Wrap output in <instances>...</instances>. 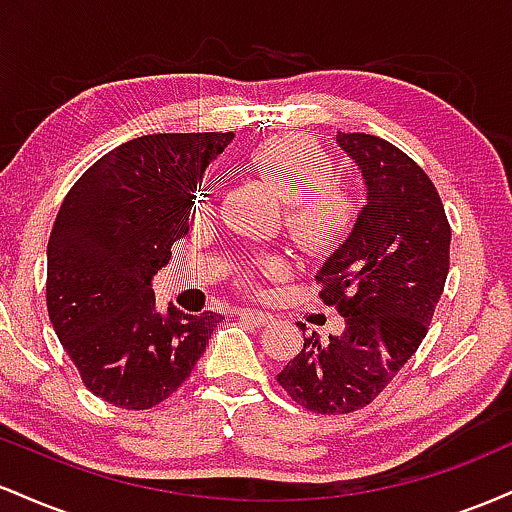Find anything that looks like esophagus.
<instances>
[{
	"instance_id": "obj_1",
	"label": "esophagus",
	"mask_w": 512,
	"mask_h": 512,
	"mask_svg": "<svg viewBox=\"0 0 512 512\" xmlns=\"http://www.w3.org/2000/svg\"><path fill=\"white\" fill-rule=\"evenodd\" d=\"M238 315L243 317V320L252 322V325H269V322H274V315L267 313V310H255V308H240Z\"/></svg>"
}]
</instances>
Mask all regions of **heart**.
I'll return each mask as SVG.
<instances>
[{"instance_id":"1","label":"heart","mask_w":512,"mask_h":512,"mask_svg":"<svg viewBox=\"0 0 512 512\" xmlns=\"http://www.w3.org/2000/svg\"><path fill=\"white\" fill-rule=\"evenodd\" d=\"M248 163L286 202L284 226L303 250H330L354 226V197L334 182L332 156L315 139L276 134L252 146ZM199 202L204 204V195ZM274 267L276 260H262L264 272Z\"/></svg>"}]
</instances>
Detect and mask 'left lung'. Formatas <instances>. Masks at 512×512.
Instances as JSON below:
<instances>
[{
    "label": "left lung",
    "instance_id": "left-lung-1",
    "mask_svg": "<svg viewBox=\"0 0 512 512\" xmlns=\"http://www.w3.org/2000/svg\"><path fill=\"white\" fill-rule=\"evenodd\" d=\"M337 146L366 185L354 228L317 272L344 330L305 337L276 375L315 414H349L385 390L426 337L450 269V226L424 170L373 134L337 132Z\"/></svg>",
    "mask_w": 512,
    "mask_h": 512
}]
</instances>
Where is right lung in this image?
I'll use <instances>...</instances> for the list:
<instances>
[{"label": "right lung", "instance_id": "obj_1", "mask_svg": "<svg viewBox=\"0 0 512 512\" xmlns=\"http://www.w3.org/2000/svg\"><path fill=\"white\" fill-rule=\"evenodd\" d=\"M233 132L146 134L74 182L48 243V313L96 397L149 409L190 378L223 315L156 308L151 279L190 231L204 170Z\"/></svg>", "mask_w": 512, "mask_h": 512}]
</instances>
